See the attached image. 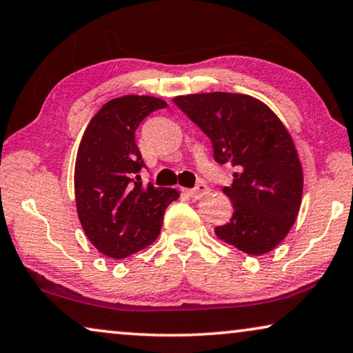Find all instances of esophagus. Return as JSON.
<instances>
[{
	"mask_svg": "<svg viewBox=\"0 0 353 353\" xmlns=\"http://www.w3.org/2000/svg\"><path fill=\"white\" fill-rule=\"evenodd\" d=\"M208 191H210V189H208V186L207 185H203V183H201V185H197V188H194V189H185V192L188 197H191V199H201V197H203L205 196V194H208Z\"/></svg>",
	"mask_w": 353,
	"mask_h": 353,
	"instance_id": "esophagus-1",
	"label": "esophagus"
}]
</instances>
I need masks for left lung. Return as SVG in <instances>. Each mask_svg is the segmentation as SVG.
<instances>
[{
  "label": "left lung",
  "instance_id": "obj_1",
  "mask_svg": "<svg viewBox=\"0 0 353 353\" xmlns=\"http://www.w3.org/2000/svg\"><path fill=\"white\" fill-rule=\"evenodd\" d=\"M175 105L201 127L214 161L236 168L223 192L232 216L214 228L219 240L259 256L288 236L303 199V165L293 137L261 100L245 94L178 95Z\"/></svg>",
  "mask_w": 353,
  "mask_h": 353
}]
</instances>
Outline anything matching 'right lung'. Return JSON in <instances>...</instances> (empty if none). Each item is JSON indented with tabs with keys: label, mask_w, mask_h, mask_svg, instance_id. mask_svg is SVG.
Returning <instances> with one entry per match:
<instances>
[{
	"label": "right lung",
	"mask_w": 353,
	"mask_h": 353,
	"mask_svg": "<svg viewBox=\"0 0 353 353\" xmlns=\"http://www.w3.org/2000/svg\"><path fill=\"white\" fill-rule=\"evenodd\" d=\"M164 100L124 95L101 106L79 143L74 164L76 212L90 243L113 259H124L157 239L176 189L145 186V167L135 130Z\"/></svg>",
	"instance_id": "1"
}]
</instances>
